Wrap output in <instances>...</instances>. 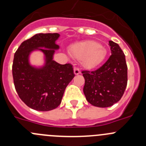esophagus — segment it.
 Masks as SVG:
<instances>
[{
    "label": "esophagus",
    "instance_id": "34e87169",
    "mask_svg": "<svg viewBox=\"0 0 146 146\" xmlns=\"http://www.w3.org/2000/svg\"><path fill=\"white\" fill-rule=\"evenodd\" d=\"M73 70H74V74L75 75H78V74H80V69L78 68H74Z\"/></svg>",
    "mask_w": 146,
    "mask_h": 146
}]
</instances>
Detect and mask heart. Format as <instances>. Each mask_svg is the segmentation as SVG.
Instances as JSON below:
<instances>
[{
    "label": "heart",
    "instance_id": "b5f03b06",
    "mask_svg": "<svg viewBox=\"0 0 146 146\" xmlns=\"http://www.w3.org/2000/svg\"><path fill=\"white\" fill-rule=\"evenodd\" d=\"M70 55L88 69H92L103 62L107 51L102 45L93 41H87L72 45L69 48Z\"/></svg>",
    "mask_w": 146,
    "mask_h": 146
}]
</instances>
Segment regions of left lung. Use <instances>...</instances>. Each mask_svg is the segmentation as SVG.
<instances>
[{"label":"left lung","instance_id":"8db88e82","mask_svg":"<svg viewBox=\"0 0 146 146\" xmlns=\"http://www.w3.org/2000/svg\"><path fill=\"white\" fill-rule=\"evenodd\" d=\"M111 55L95 71H82L83 92L87 101L98 107H108L119 102L127 85V66L119 44L109 42Z\"/></svg>","mask_w":146,"mask_h":146}]
</instances>
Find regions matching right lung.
Returning <instances> with one entry per match:
<instances>
[{
  "label": "right lung",
  "instance_id": "obj_1",
  "mask_svg": "<svg viewBox=\"0 0 146 146\" xmlns=\"http://www.w3.org/2000/svg\"><path fill=\"white\" fill-rule=\"evenodd\" d=\"M58 33H39L25 41L16 51L13 64L14 85L19 97L35 110L46 111L58 107L66 87L75 77L70 64H60L54 55L60 46L56 42ZM35 51L43 54L44 63L35 66L30 63Z\"/></svg>",
  "mask_w": 146,
  "mask_h": 146
}]
</instances>
